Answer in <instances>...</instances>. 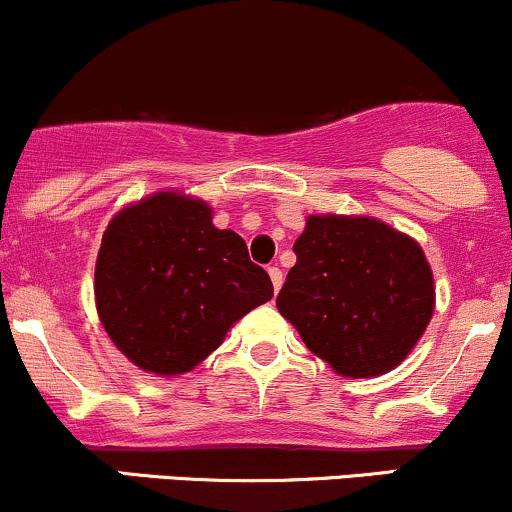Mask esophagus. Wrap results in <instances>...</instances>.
Instances as JSON below:
<instances>
[{
  "label": "esophagus",
  "instance_id": "esophagus-1",
  "mask_svg": "<svg viewBox=\"0 0 512 512\" xmlns=\"http://www.w3.org/2000/svg\"><path fill=\"white\" fill-rule=\"evenodd\" d=\"M270 279H272V287H274V292H279V287H282V282H284V277H282V270H279L277 265L274 267H270Z\"/></svg>",
  "mask_w": 512,
  "mask_h": 512
}]
</instances>
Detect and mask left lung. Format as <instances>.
<instances>
[{"instance_id":"1","label":"left lung","mask_w":512,"mask_h":512,"mask_svg":"<svg viewBox=\"0 0 512 512\" xmlns=\"http://www.w3.org/2000/svg\"><path fill=\"white\" fill-rule=\"evenodd\" d=\"M277 309L343 378L395 370L434 314V274L419 242L370 215H309Z\"/></svg>"}]
</instances>
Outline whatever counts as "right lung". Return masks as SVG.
Returning <instances> with one entry per match:
<instances>
[{
	"mask_svg": "<svg viewBox=\"0 0 512 512\" xmlns=\"http://www.w3.org/2000/svg\"><path fill=\"white\" fill-rule=\"evenodd\" d=\"M272 297L270 274L235 230L215 228L201 198L157 191L117 211L102 235L98 316L117 351L144 373H188Z\"/></svg>",
	"mask_w": 512,
	"mask_h": 512,
	"instance_id": "1",
	"label": "right lung"
}]
</instances>
